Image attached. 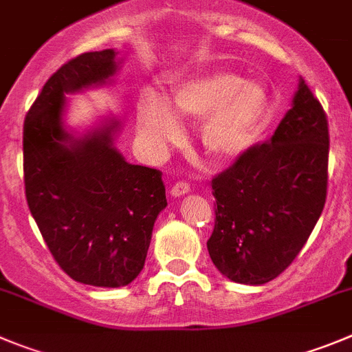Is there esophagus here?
<instances>
[{
  "label": "esophagus",
  "mask_w": 352,
  "mask_h": 352,
  "mask_svg": "<svg viewBox=\"0 0 352 352\" xmlns=\"http://www.w3.org/2000/svg\"><path fill=\"white\" fill-rule=\"evenodd\" d=\"M188 192H190V185L188 182H185V179H179V182H176L173 186H170V193H173L174 197H182V195H185V193Z\"/></svg>",
  "instance_id": "34e87169"
}]
</instances>
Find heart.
I'll use <instances>...</instances> for the list:
<instances>
[{"label": "heart", "instance_id": "heart-1", "mask_svg": "<svg viewBox=\"0 0 352 352\" xmlns=\"http://www.w3.org/2000/svg\"><path fill=\"white\" fill-rule=\"evenodd\" d=\"M174 104L183 117L206 118L202 144L216 160H232L250 150L262 134L269 115V92L262 83L243 80L230 71H212L179 83ZM140 131L153 144L178 141V120L166 101L148 94L140 106Z\"/></svg>", "mask_w": 352, "mask_h": 352}]
</instances>
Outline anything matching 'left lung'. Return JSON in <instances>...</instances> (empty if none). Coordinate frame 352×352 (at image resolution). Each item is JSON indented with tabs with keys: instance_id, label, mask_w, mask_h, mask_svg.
Returning a JSON list of instances; mask_svg holds the SVG:
<instances>
[{
	"instance_id": "obj_1",
	"label": "left lung",
	"mask_w": 352,
	"mask_h": 352,
	"mask_svg": "<svg viewBox=\"0 0 352 352\" xmlns=\"http://www.w3.org/2000/svg\"><path fill=\"white\" fill-rule=\"evenodd\" d=\"M328 118L307 83L269 141L256 143L211 179L212 263L243 285H265L300 253L328 190Z\"/></svg>"
}]
</instances>
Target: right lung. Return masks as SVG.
Segmentation results:
<instances>
[{
	"mask_svg": "<svg viewBox=\"0 0 352 352\" xmlns=\"http://www.w3.org/2000/svg\"><path fill=\"white\" fill-rule=\"evenodd\" d=\"M115 50L85 52L47 80L24 120L25 201L57 265L75 281L118 288L143 270L167 206L162 173L113 148L117 122L83 140L63 129L64 96L115 73Z\"/></svg>",
	"mask_w": 352,
	"mask_h": 352,
	"instance_id": "obj_1",
	"label": "right lung"
}]
</instances>
